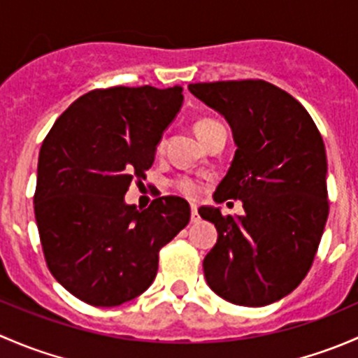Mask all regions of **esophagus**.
<instances>
[{"instance_id": "esophagus-1", "label": "esophagus", "mask_w": 358, "mask_h": 358, "mask_svg": "<svg viewBox=\"0 0 358 358\" xmlns=\"http://www.w3.org/2000/svg\"><path fill=\"white\" fill-rule=\"evenodd\" d=\"M199 213H197L196 206H192V211H190V222L192 223H199Z\"/></svg>"}]
</instances>
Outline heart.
I'll use <instances>...</instances> for the list:
<instances>
[{"mask_svg": "<svg viewBox=\"0 0 358 358\" xmlns=\"http://www.w3.org/2000/svg\"><path fill=\"white\" fill-rule=\"evenodd\" d=\"M215 122L216 121H213V119H199V121H196V124H194V131H196V135H199V133L204 131L208 126L215 124ZM176 189L187 197H197L201 194V185L192 178H180L178 182H176Z\"/></svg>", "mask_w": 358, "mask_h": 358, "instance_id": "1", "label": "heart"}]
</instances>
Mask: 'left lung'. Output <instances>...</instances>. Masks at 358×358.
I'll use <instances>...</instances> for the list:
<instances>
[{
	"mask_svg": "<svg viewBox=\"0 0 358 358\" xmlns=\"http://www.w3.org/2000/svg\"><path fill=\"white\" fill-rule=\"evenodd\" d=\"M229 121L237 150L215 201H243L244 215L201 208L218 241L202 266L227 301L265 306L289 294L312 266L324 234L327 157L305 107L263 79L189 85Z\"/></svg>",
	"mask_w": 358,
	"mask_h": 358,
	"instance_id": "1",
	"label": "left lung"
}]
</instances>
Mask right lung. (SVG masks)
<instances>
[{
    "label": "right lung",
    "mask_w": 358,
    "mask_h": 358,
    "mask_svg": "<svg viewBox=\"0 0 358 358\" xmlns=\"http://www.w3.org/2000/svg\"><path fill=\"white\" fill-rule=\"evenodd\" d=\"M182 86H114L79 96L38 159L34 215L52 275L81 301L117 306L154 282L159 251L190 220L182 197L126 204L183 103Z\"/></svg>",
    "instance_id": "1"
}]
</instances>
